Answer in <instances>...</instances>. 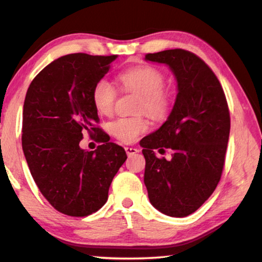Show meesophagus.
Segmentation results:
<instances>
[{"label":"esophagus","instance_id":"obj_1","mask_svg":"<svg viewBox=\"0 0 262 262\" xmlns=\"http://www.w3.org/2000/svg\"><path fill=\"white\" fill-rule=\"evenodd\" d=\"M125 150H126L128 157H130V156H133V155H135L140 151L137 148H132V147H127V148H125Z\"/></svg>","mask_w":262,"mask_h":262}]
</instances>
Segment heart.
Listing matches in <instances>:
<instances>
[{
  "label": "heart",
  "instance_id": "heart-1",
  "mask_svg": "<svg viewBox=\"0 0 262 262\" xmlns=\"http://www.w3.org/2000/svg\"><path fill=\"white\" fill-rule=\"evenodd\" d=\"M119 81L127 90L142 96L140 112L145 111L150 117L162 119L170 107V94L164 89V76L158 69L149 66L130 68L119 75ZM117 99V90L106 78L95 84L92 101L100 114L110 115L113 112ZM149 122L144 117H122L110 123V132L122 142L132 143L142 133L147 132Z\"/></svg>",
  "mask_w": 262,
  "mask_h": 262
}]
</instances>
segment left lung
I'll list each match as a JSON object with an SVG mask.
<instances>
[{"mask_svg":"<svg viewBox=\"0 0 262 262\" xmlns=\"http://www.w3.org/2000/svg\"><path fill=\"white\" fill-rule=\"evenodd\" d=\"M144 60L166 64L177 82L166 121L140 142L144 185L157 210L186 217L208 200L221 179L230 134L227 99L212 70L193 53L167 50ZM163 147L172 150L170 161L154 154Z\"/></svg>","mask_w":262,"mask_h":262,"instance_id":"8db88e82","label":"left lung"}]
</instances>
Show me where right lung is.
I'll return each mask as SVG.
<instances>
[{
  "instance_id": "obj_1",
  "label": "right lung",
  "mask_w": 262,
  "mask_h": 262,
  "mask_svg": "<svg viewBox=\"0 0 262 262\" xmlns=\"http://www.w3.org/2000/svg\"><path fill=\"white\" fill-rule=\"evenodd\" d=\"M117 55L76 53L46 66L26 92L21 147L32 178L46 200L62 214L83 217L99 210L127 159L125 149L95 127V84ZM97 134L94 152L79 147L82 133Z\"/></svg>"
}]
</instances>
